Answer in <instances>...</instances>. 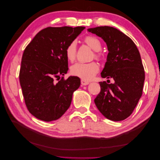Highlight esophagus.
<instances>
[{"label":"esophagus","instance_id":"obj_1","mask_svg":"<svg viewBox=\"0 0 160 160\" xmlns=\"http://www.w3.org/2000/svg\"><path fill=\"white\" fill-rule=\"evenodd\" d=\"M81 83L82 85H88V84H89V81H87L84 79H81Z\"/></svg>","mask_w":160,"mask_h":160}]
</instances>
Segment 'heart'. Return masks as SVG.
<instances>
[{
	"instance_id": "b5f03b06",
	"label": "heart",
	"mask_w": 160,
	"mask_h": 160,
	"mask_svg": "<svg viewBox=\"0 0 160 160\" xmlns=\"http://www.w3.org/2000/svg\"><path fill=\"white\" fill-rule=\"evenodd\" d=\"M84 42L91 49L97 51L94 54L96 59H99L101 55L98 51L101 49V43L98 38L93 36H87L84 38ZM77 55V43L75 41L71 42L67 45L65 49V55L67 59L71 62L74 61ZM99 70L98 64L95 62H91L88 63L84 62H76L71 67V73L77 77H79L85 81H90L93 78Z\"/></svg>"
}]
</instances>
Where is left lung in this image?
Segmentation results:
<instances>
[{
	"label": "left lung",
	"instance_id": "8db88e82",
	"mask_svg": "<svg viewBox=\"0 0 160 160\" xmlns=\"http://www.w3.org/2000/svg\"><path fill=\"white\" fill-rule=\"evenodd\" d=\"M88 30L107 44L109 52L101 75L115 81L111 84L99 82L101 91L94 102L106 118L124 120L133 113L142 95L145 71L139 52L133 41L117 28L104 26Z\"/></svg>",
	"mask_w": 160,
	"mask_h": 160
}]
</instances>
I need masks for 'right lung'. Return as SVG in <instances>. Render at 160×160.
<instances>
[{
    "label": "right lung",
    "mask_w": 160,
    "mask_h": 160,
    "mask_svg": "<svg viewBox=\"0 0 160 160\" xmlns=\"http://www.w3.org/2000/svg\"><path fill=\"white\" fill-rule=\"evenodd\" d=\"M84 28H45L24 51L19 81L27 108L36 118L45 122L57 120L70 107L72 93L79 88L81 81L75 76L64 79L69 69L65 49Z\"/></svg>",
    "instance_id": "1"
}]
</instances>
